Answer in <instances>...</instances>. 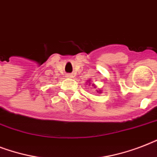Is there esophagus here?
Masks as SVG:
<instances>
[{"label":"esophagus","instance_id":"esophagus-1","mask_svg":"<svg viewBox=\"0 0 157 157\" xmlns=\"http://www.w3.org/2000/svg\"><path fill=\"white\" fill-rule=\"evenodd\" d=\"M66 77H68V78H71V77H73V75L72 74H66Z\"/></svg>","mask_w":157,"mask_h":157}]
</instances>
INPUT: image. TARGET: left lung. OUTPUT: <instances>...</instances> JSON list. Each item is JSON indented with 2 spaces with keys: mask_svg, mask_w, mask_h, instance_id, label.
<instances>
[{
  "mask_svg": "<svg viewBox=\"0 0 157 157\" xmlns=\"http://www.w3.org/2000/svg\"><path fill=\"white\" fill-rule=\"evenodd\" d=\"M94 88H96V86H94ZM97 92H98V93H100V90H99V91L97 90Z\"/></svg>",
  "mask_w": 157,
  "mask_h": 157,
  "instance_id": "obj_1",
  "label": "left lung"
}]
</instances>
